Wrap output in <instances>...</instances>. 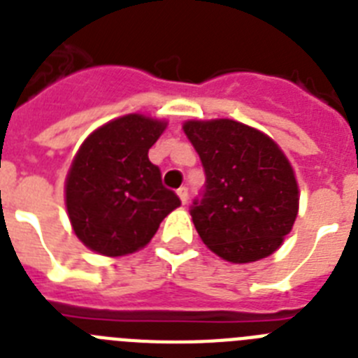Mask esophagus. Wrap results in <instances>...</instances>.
<instances>
[{"mask_svg":"<svg viewBox=\"0 0 358 358\" xmlns=\"http://www.w3.org/2000/svg\"><path fill=\"white\" fill-rule=\"evenodd\" d=\"M178 196H180V200H182L183 205L187 203V200H189V191H187V187H180V189H178Z\"/></svg>","mask_w":358,"mask_h":358,"instance_id":"1","label":"esophagus"}]
</instances>
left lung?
<instances>
[{
	"label": "left lung",
	"instance_id": "8db88e82",
	"mask_svg": "<svg viewBox=\"0 0 358 358\" xmlns=\"http://www.w3.org/2000/svg\"><path fill=\"white\" fill-rule=\"evenodd\" d=\"M183 131L205 171L191 205L201 241L231 263H252L281 247L299 210L294 169L279 145L231 119L189 120Z\"/></svg>",
	"mask_w": 358,
	"mask_h": 358
}]
</instances>
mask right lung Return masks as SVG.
<instances>
[{
    "mask_svg": "<svg viewBox=\"0 0 358 358\" xmlns=\"http://www.w3.org/2000/svg\"><path fill=\"white\" fill-rule=\"evenodd\" d=\"M166 126L126 115L99 127L77 151L66 176V209L77 238L93 252L133 254L182 203L148 157Z\"/></svg>",
    "mask_w": 358,
    "mask_h": 358,
    "instance_id": "obj_1",
    "label": "right lung"
}]
</instances>
